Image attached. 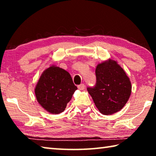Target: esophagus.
I'll list each match as a JSON object with an SVG mask.
<instances>
[{"label":"esophagus","mask_w":156,"mask_h":156,"mask_svg":"<svg viewBox=\"0 0 156 156\" xmlns=\"http://www.w3.org/2000/svg\"><path fill=\"white\" fill-rule=\"evenodd\" d=\"M84 87H85V85H84V84H79V85H78V88L79 89H80V90H83V89H84Z\"/></svg>","instance_id":"34e87169"}]
</instances>
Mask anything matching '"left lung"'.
<instances>
[{
  "instance_id": "1",
  "label": "left lung",
  "mask_w": 156,
  "mask_h": 156,
  "mask_svg": "<svg viewBox=\"0 0 156 156\" xmlns=\"http://www.w3.org/2000/svg\"><path fill=\"white\" fill-rule=\"evenodd\" d=\"M96 83L87 91L100 112L113 114L126 105L131 92V84L125 71L114 60L98 65Z\"/></svg>"
}]
</instances>
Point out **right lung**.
Wrapping results in <instances>:
<instances>
[{"mask_svg":"<svg viewBox=\"0 0 156 156\" xmlns=\"http://www.w3.org/2000/svg\"><path fill=\"white\" fill-rule=\"evenodd\" d=\"M77 87L67 71L50 67L41 75L35 89L36 99L42 107L51 113L64 112Z\"/></svg>","mask_w":156,"mask_h":156,"instance_id":"1","label":"right lung"}]
</instances>
